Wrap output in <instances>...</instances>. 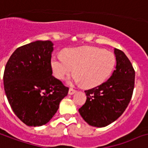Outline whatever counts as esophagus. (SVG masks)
Here are the masks:
<instances>
[{"label": "esophagus", "instance_id": "34e87169", "mask_svg": "<svg viewBox=\"0 0 148 148\" xmlns=\"http://www.w3.org/2000/svg\"><path fill=\"white\" fill-rule=\"evenodd\" d=\"M75 92H76V90H75L74 89H73V88H70V89H69V94L73 95Z\"/></svg>", "mask_w": 148, "mask_h": 148}]
</instances>
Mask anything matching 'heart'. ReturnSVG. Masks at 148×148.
I'll return each instance as SVG.
<instances>
[{
    "label": "heart",
    "instance_id": "1",
    "mask_svg": "<svg viewBox=\"0 0 148 148\" xmlns=\"http://www.w3.org/2000/svg\"><path fill=\"white\" fill-rule=\"evenodd\" d=\"M115 64L113 54L90 46L67 49L64 56L56 55L51 58V68L56 78L62 79L73 70L75 73L69 79V83L83 85L86 88L103 83L110 76Z\"/></svg>",
    "mask_w": 148,
    "mask_h": 148
}]
</instances>
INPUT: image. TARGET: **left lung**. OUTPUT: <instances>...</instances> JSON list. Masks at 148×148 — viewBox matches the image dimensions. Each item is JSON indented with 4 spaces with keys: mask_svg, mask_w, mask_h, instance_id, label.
I'll return each mask as SVG.
<instances>
[{
    "mask_svg": "<svg viewBox=\"0 0 148 148\" xmlns=\"http://www.w3.org/2000/svg\"><path fill=\"white\" fill-rule=\"evenodd\" d=\"M116 66L106 82L86 90V101L79 109L88 124L103 127L120 117L127 107L134 88L135 72L123 51L114 49Z\"/></svg>",
    "mask_w": 148,
    "mask_h": 148,
    "instance_id": "obj_1",
    "label": "left lung"
}]
</instances>
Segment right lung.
<instances>
[{"label":"right lung","mask_w":148,"mask_h":148,"mask_svg":"<svg viewBox=\"0 0 148 148\" xmlns=\"http://www.w3.org/2000/svg\"><path fill=\"white\" fill-rule=\"evenodd\" d=\"M53 43L36 41L19 47L7 62L4 73L5 94L12 110L30 127L46 124L69 88L52 75Z\"/></svg>","instance_id":"add662e5"}]
</instances>
